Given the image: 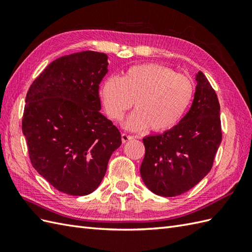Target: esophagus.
<instances>
[{
    "instance_id": "esophagus-1",
    "label": "esophagus",
    "mask_w": 252,
    "mask_h": 252,
    "mask_svg": "<svg viewBox=\"0 0 252 252\" xmlns=\"http://www.w3.org/2000/svg\"><path fill=\"white\" fill-rule=\"evenodd\" d=\"M133 138H134V136L126 134V133H122V134H121V140H122V143H126L127 141H131V140H133Z\"/></svg>"
}]
</instances>
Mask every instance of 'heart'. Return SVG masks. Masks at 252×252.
Instances as JSON below:
<instances>
[{"mask_svg":"<svg viewBox=\"0 0 252 252\" xmlns=\"http://www.w3.org/2000/svg\"><path fill=\"white\" fill-rule=\"evenodd\" d=\"M192 80L173 69L157 63H143L129 68L121 78L112 76L103 83L106 114L119 121L134 104L126 126L133 131L155 132L172 129L185 115L194 97Z\"/></svg>","mask_w":252,"mask_h":252,"instance_id":"b5f03b06","label":"heart"}]
</instances>
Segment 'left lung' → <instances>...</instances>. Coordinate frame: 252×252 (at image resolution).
Segmentation results:
<instances>
[{
    "label": "left lung",
    "instance_id": "left-lung-1",
    "mask_svg": "<svg viewBox=\"0 0 252 252\" xmlns=\"http://www.w3.org/2000/svg\"><path fill=\"white\" fill-rule=\"evenodd\" d=\"M189 112L162 134L143 138L145 157L141 176L148 189L163 197L189 190L211 170L222 141L220 104L201 71Z\"/></svg>",
    "mask_w": 252,
    "mask_h": 252
}]
</instances>
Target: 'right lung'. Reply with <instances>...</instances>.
<instances>
[{"mask_svg": "<svg viewBox=\"0 0 252 252\" xmlns=\"http://www.w3.org/2000/svg\"><path fill=\"white\" fill-rule=\"evenodd\" d=\"M107 58L93 51L57 58L26 96L21 127L32 167L68 195L97 189L111 154L121 145L120 131L99 112Z\"/></svg>", "mask_w": 252, "mask_h": 252, "instance_id": "obj_1", "label": "right lung"}]
</instances>
